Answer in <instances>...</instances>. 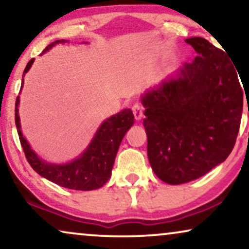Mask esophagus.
Listing matches in <instances>:
<instances>
[{
	"label": "esophagus",
	"instance_id": "obj_1",
	"mask_svg": "<svg viewBox=\"0 0 249 249\" xmlns=\"http://www.w3.org/2000/svg\"><path fill=\"white\" fill-rule=\"evenodd\" d=\"M131 110H132V113L135 115L136 120H142V115H144V107H142L141 104L136 103L132 105Z\"/></svg>",
	"mask_w": 249,
	"mask_h": 249
}]
</instances>
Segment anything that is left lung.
Segmentation results:
<instances>
[{
    "label": "left lung",
    "mask_w": 249,
    "mask_h": 249,
    "mask_svg": "<svg viewBox=\"0 0 249 249\" xmlns=\"http://www.w3.org/2000/svg\"><path fill=\"white\" fill-rule=\"evenodd\" d=\"M186 43L195 60L142 96L149 163L169 185L198 179L226 161L243 114L239 73L227 53L202 37Z\"/></svg>",
    "instance_id": "obj_1"
}]
</instances>
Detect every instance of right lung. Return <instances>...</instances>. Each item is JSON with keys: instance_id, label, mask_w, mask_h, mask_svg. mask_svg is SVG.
I'll use <instances>...</instances> for the list:
<instances>
[{"instance_id": "1", "label": "right lung", "mask_w": 249, "mask_h": 249, "mask_svg": "<svg viewBox=\"0 0 249 249\" xmlns=\"http://www.w3.org/2000/svg\"><path fill=\"white\" fill-rule=\"evenodd\" d=\"M64 43H67L66 39H57L46 46L42 54L52 49L56 44ZM34 60L35 59L30 60L26 66L23 76L33 66ZM22 85L23 79L21 81V88ZM19 102L18 96L15 110L16 127L27 161L39 176L64 188L74 190H93L101 188L107 183V180L111 178L112 168H113L119 146L125 132L135 124L134 114L130 108H124L119 113L107 119L100 125L87 148L77 159L66 164H54V163L45 162L40 159L23 137L18 113Z\"/></svg>"}]
</instances>
